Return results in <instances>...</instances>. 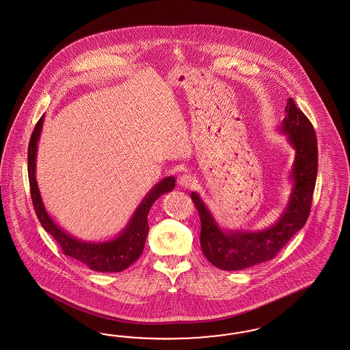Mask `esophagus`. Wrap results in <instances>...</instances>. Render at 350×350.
<instances>
[{"label":"esophagus","instance_id":"34e87169","mask_svg":"<svg viewBox=\"0 0 350 350\" xmlns=\"http://www.w3.org/2000/svg\"><path fill=\"white\" fill-rule=\"evenodd\" d=\"M195 182L196 180L191 176L190 173H183V174H180V178H178L180 186L185 187V189H190L195 185Z\"/></svg>","mask_w":350,"mask_h":350}]
</instances>
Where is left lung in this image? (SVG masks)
I'll list each match as a JSON object with an SVG mask.
<instances>
[{"label": "left lung", "instance_id": "left-lung-1", "mask_svg": "<svg viewBox=\"0 0 350 350\" xmlns=\"http://www.w3.org/2000/svg\"><path fill=\"white\" fill-rule=\"evenodd\" d=\"M285 113L278 131L286 135L290 146L295 150V159L290 173L291 193L275 224L260 231L224 230L199 193L191 192L202 221V253L219 269L240 271L273 259L307 222L317 178V137L312 123L293 98L287 100Z\"/></svg>", "mask_w": 350, "mask_h": 350}]
</instances>
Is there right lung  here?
<instances>
[{
  "label": "right lung",
  "mask_w": 350,
  "mask_h": 350,
  "mask_svg": "<svg viewBox=\"0 0 350 350\" xmlns=\"http://www.w3.org/2000/svg\"><path fill=\"white\" fill-rule=\"evenodd\" d=\"M43 118L37 122L33 129L32 136L28 146V176L32 195L33 206L38 221L42 224L46 232L50 233L56 243L60 245L65 255L72 256L81 263L87 265L90 269L96 272H120L124 271L132 263H135L144 252L145 241L148 237V215L152 204L158 200L161 195L170 192L176 186L174 177H165L158 182L146 196L139 202L136 211L129 218L126 227L120 231L117 237L101 241L90 243L79 240L70 233L64 231L63 228L53 221L51 215L47 213L43 205L42 198L36 180V161L38 139L42 131Z\"/></svg>",
  "instance_id": "1"
}]
</instances>
